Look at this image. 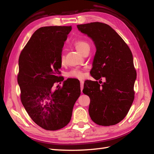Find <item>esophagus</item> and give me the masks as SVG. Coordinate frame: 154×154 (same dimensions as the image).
<instances>
[{"instance_id":"1","label":"esophagus","mask_w":154,"mask_h":154,"mask_svg":"<svg viewBox=\"0 0 154 154\" xmlns=\"http://www.w3.org/2000/svg\"><path fill=\"white\" fill-rule=\"evenodd\" d=\"M83 84H84V82L80 81V85H81V91L82 92L83 88Z\"/></svg>"}]
</instances>
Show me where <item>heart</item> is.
I'll return each instance as SVG.
<instances>
[{"label":"heart","mask_w":154,"mask_h":154,"mask_svg":"<svg viewBox=\"0 0 154 154\" xmlns=\"http://www.w3.org/2000/svg\"><path fill=\"white\" fill-rule=\"evenodd\" d=\"M74 45V47L76 48V49L79 51V52L82 54L87 48H89V44H88V43L85 40L76 41ZM60 62H61V63L62 65L65 63L64 55H62L61 58H60ZM67 75L68 77L76 78L78 79H83L84 78V73H83V71H82L81 70L78 69H74L71 70V71L67 72Z\"/></svg>","instance_id":"1"}]
</instances>
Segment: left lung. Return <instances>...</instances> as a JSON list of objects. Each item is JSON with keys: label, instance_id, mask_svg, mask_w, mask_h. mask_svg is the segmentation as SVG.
<instances>
[{"label": "left lung", "instance_id": "1", "mask_svg": "<svg viewBox=\"0 0 154 154\" xmlns=\"http://www.w3.org/2000/svg\"><path fill=\"white\" fill-rule=\"evenodd\" d=\"M77 27L92 39L96 49L91 71L96 81L86 80L83 90L91 100L90 117L99 125H116L127 116L134 100L137 74L131 51L106 24L91 22ZM101 77L106 81L100 86L97 80Z\"/></svg>", "mask_w": 154, "mask_h": 154}]
</instances>
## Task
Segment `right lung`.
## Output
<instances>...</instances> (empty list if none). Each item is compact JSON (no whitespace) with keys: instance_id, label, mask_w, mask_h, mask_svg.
Wrapping results in <instances>:
<instances>
[{"instance_id":"obj_1","label":"right lung","mask_w":154,"mask_h":154,"mask_svg":"<svg viewBox=\"0 0 154 154\" xmlns=\"http://www.w3.org/2000/svg\"><path fill=\"white\" fill-rule=\"evenodd\" d=\"M71 29V26L40 27L32 34L18 60L17 80L22 103L32 121L45 130L66 126L81 94L78 81L72 85L67 80L62 88H53L54 83L62 80L60 58Z\"/></svg>"}]
</instances>
